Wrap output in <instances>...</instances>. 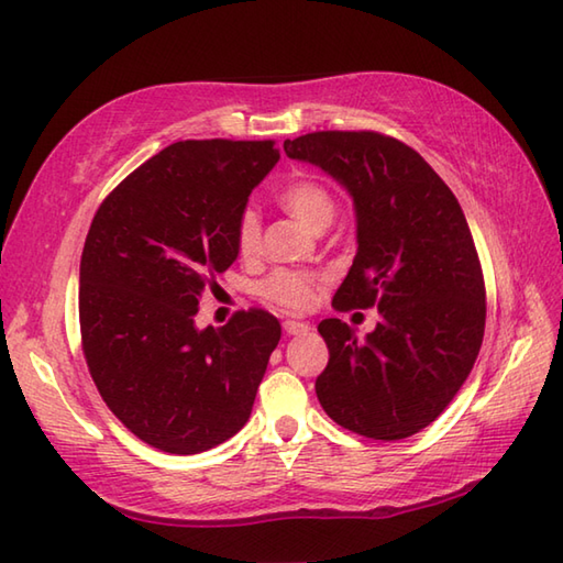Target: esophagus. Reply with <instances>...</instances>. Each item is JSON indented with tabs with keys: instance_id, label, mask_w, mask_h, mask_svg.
Masks as SVG:
<instances>
[{
	"instance_id": "34e87169",
	"label": "esophagus",
	"mask_w": 563,
	"mask_h": 563,
	"mask_svg": "<svg viewBox=\"0 0 563 563\" xmlns=\"http://www.w3.org/2000/svg\"><path fill=\"white\" fill-rule=\"evenodd\" d=\"M283 329H285V333H290V336H300V333L309 331V324H305V321H300V319H285Z\"/></svg>"
}]
</instances>
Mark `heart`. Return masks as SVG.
Returning <instances> with one entry per match:
<instances>
[{"instance_id":"b5f03b06","label":"heart","mask_w":563,"mask_h":563,"mask_svg":"<svg viewBox=\"0 0 563 563\" xmlns=\"http://www.w3.org/2000/svg\"><path fill=\"white\" fill-rule=\"evenodd\" d=\"M278 202L295 214L297 220L307 224L309 230L321 232L333 222L336 214V198L331 188L321 184L314 176H297L278 190ZM234 242L236 251L244 258H256L263 246V224L261 214L254 208H244L239 212L234 224ZM321 278L312 271H295V268H278L268 278L258 283V295L285 309H305L312 305L314 290Z\"/></svg>"}]
</instances>
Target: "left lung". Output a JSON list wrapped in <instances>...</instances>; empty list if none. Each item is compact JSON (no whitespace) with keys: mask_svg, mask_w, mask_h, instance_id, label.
Wrapping results in <instances>:
<instances>
[{"mask_svg":"<svg viewBox=\"0 0 563 563\" xmlns=\"http://www.w3.org/2000/svg\"><path fill=\"white\" fill-rule=\"evenodd\" d=\"M283 147L355 202L357 254L333 309L379 312L367 339L341 319L319 324L329 345L319 404L357 435L409 438L448 409L484 341L486 288L470 224L448 184L397 137L319 130Z\"/></svg>","mask_w":563,"mask_h":563,"instance_id":"left-lung-1","label":"left lung"}]
</instances>
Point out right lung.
<instances>
[{
  "instance_id": "add662e5",
  "label": "right lung",
  "mask_w": 563,
  "mask_h": 563,
  "mask_svg": "<svg viewBox=\"0 0 563 563\" xmlns=\"http://www.w3.org/2000/svg\"><path fill=\"white\" fill-rule=\"evenodd\" d=\"M278 159L275 140L174 142L91 220L79 263L81 351L118 421L162 452H206L251 416L278 319L251 307L198 331L194 317L234 263L239 212Z\"/></svg>"
}]
</instances>
